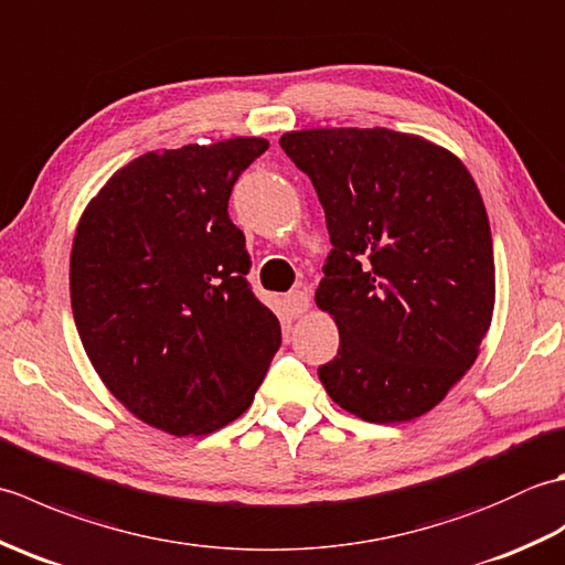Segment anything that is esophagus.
<instances>
[{"label": "esophagus", "instance_id": "obj_1", "mask_svg": "<svg viewBox=\"0 0 565 565\" xmlns=\"http://www.w3.org/2000/svg\"><path fill=\"white\" fill-rule=\"evenodd\" d=\"M286 306H289V310H291V316H303L306 310L310 308V296H308V291H303V289H296V291H291L289 296H286Z\"/></svg>", "mask_w": 565, "mask_h": 565}]
</instances>
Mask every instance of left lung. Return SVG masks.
I'll return each instance as SVG.
<instances>
[{
  "label": "left lung",
  "mask_w": 565,
  "mask_h": 565,
  "mask_svg": "<svg viewBox=\"0 0 565 565\" xmlns=\"http://www.w3.org/2000/svg\"><path fill=\"white\" fill-rule=\"evenodd\" d=\"M279 146L313 182L332 252L316 303L340 350L318 369L366 423L429 413L473 366L495 308L493 237L471 172L388 128H310Z\"/></svg>",
  "instance_id": "left-lung-1"
}]
</instances>
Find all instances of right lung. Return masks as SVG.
<instances>
[{
	"label": "right lung",
	"instance_id": "add662e5",
	"mask_svg": "<svg viewBox=\"0 0 565 565\" xmlns=\"http://www.w3.org/2000/svg\"><path fill=\"white\" fill-rule=\"evenodd\" d=\"M267 148L231 138L146 152L77 223L70 301L84 352L114 398L177 437L243 415L281 344L227 215L237 177Z\"/></svg>",
	"mask_w": 565,
	"mask_h": 565
}]
</instances>
